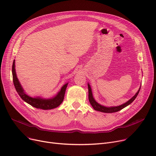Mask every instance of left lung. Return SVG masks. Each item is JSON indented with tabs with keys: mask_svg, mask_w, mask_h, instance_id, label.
<instances>
[{
	"mask_svg": "<svg viewBox=\"0 0 156 156\" xmlns=\"http://www.w3.org/2000/svg\"><path fill=\"white\" fill-rule=\"evenodd\" d=\"M88 99H89V102H90V104L92 105L93 108L95 111L102 112H105V113H112V112H118V111L122 109L123 108H126V106H128L131 103L133 102V101L136 99V97H137L139 92H140V88H139V90H138V92L135 94V95L132 98H131V99L129 101H128L120 105H118V106L106 107V106H104V105L99 104L97 102H96V101L94 99V98L93 97V94H92V88H91L90 85L89 83H88Z\"/></svg>",
	"mask_w": 156,
	"mask_h": 156,
	"instance_id": "1",
	"label": "left lung"
}]
</instances>
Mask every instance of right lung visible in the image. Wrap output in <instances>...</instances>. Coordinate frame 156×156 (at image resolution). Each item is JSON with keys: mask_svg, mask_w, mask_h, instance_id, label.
I'll return each mask as SVG.
<instances>
[{"mask_svg": "<svg viewBox=\"0 0 156 156\" xmlns=\"http://www.w3.org/2000/svg\"><path fill=\"white\" fill-rule=\"evenodd\" d=\"M12 73L13 83L16 91H17L20 97L24 102L29 104L33 107L37 109L48 110L58 107L62 102L65 95L66 89L67 88L68 83L64 84L61 88V90L57 94V95L51 98V99H44V98L40 97H32L25 93L17 78L15 69V60H14L12 64Z\"/></svg>", "mask_w": 156, "mask_h": 156, "instance_id": "obj_1", "label": "right lung"}]
</instances>
